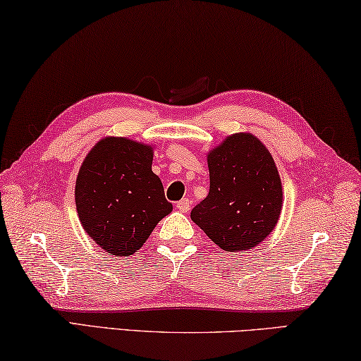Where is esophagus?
Here are the masks:
<instances>
[{
	"mask_svg": "<svg viewBox=\"0 0 361 361\" xmlns=\"http://www.w3.org/2000/svg\"><path fill=\"white\" fill-rule=\"evenodd\" d=\"M190 206H192V201L188 198H184L177 203V209H179L180 212H188L190 211Z\"/></svg>",
	"mask_w": 361,
	"mask_h": 361,
	"instance_id": "obj_1",
	"label": "esophagus"
}]
</instances>
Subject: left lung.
<instances>
[{
    "instance_id": "left-lung-1",
    "label": "left lung",
    "mask_w": 361,
    "mask_h": 361,
    "mask_svg": "<svg viewBox=\"0 0 361 361\" xmlns=\"http://www.w3.org/2000/svg\"><path fill=\"white\" fill-rule=\"evenodd\" d=\"M209 193L190 217L220 249L255 247L279 220L282 184L276 163L260 139L236 133L207 154Z\"/></svg>"
}]
</instances>
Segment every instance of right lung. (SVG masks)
Wrapping results in <instances>:
<instances>
[{
  "label": "right lung",
  "mask_w": 361,
  "mask_h": 361,
  "mask_svg": "<svg viewBox=\"0 0 361 361\" xmlns=\"http://www.w3.org/2000/svg\"><path fill=\"white\" fill-rule=\"evenodd\" d=\"M152 158L150 145L109 136L94 144L79 169L74 192L79 220L109 255L135 254L173 211Z\"/></svg>",
  "instance_id": "right-lung-1"
}]
</instances>
